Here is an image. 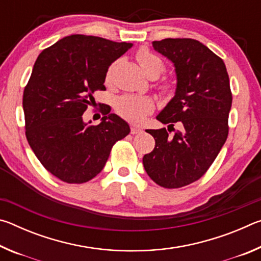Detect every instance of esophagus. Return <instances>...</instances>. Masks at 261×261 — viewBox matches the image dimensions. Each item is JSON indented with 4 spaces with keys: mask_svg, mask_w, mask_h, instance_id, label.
Instances as JSON below:
<instances>
[{
    "mask_svg": "<svg viewBox=\"0 0 261 261\" xmlns=\"http://www.w3.org/2000/svg\"><path fill=\"white\" fill-rule=\"evenodd\" d=\"M143 131L140 129L139 126H136V125H131V134L132 135H137V134H140V132Z\"/></svg>",
    "mask_w": 261,
    "mask_h": 261,
    "instance_id": "1",
    "label": "esophagus"
}]
</instances>
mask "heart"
Wrapping results in <instances>:
<instances>
[{
	"instance_id": "heart-1",
	"label": "heart",
	"mask_w": 261,
	"mask_h": 261,
	"mask_svg": "<svg viewBox=\"0 0 261 261\" xmlns=\"http://www.w3.org/2000/svg\"><path fill=\"white\" fill-rule=\"evenodd\" d=\"M136 59L138 61L141 69L147 74L149 78L159 77L161 72L165 70L163 61L158 55L153 54L146 48H141L137 53ZM109 74H107V79H109ZM154 105L153 101L149 98L137 95H123L118 98L115 102V110L116 113L131 122H139L153 110Z\"/></svg>"
}]
</instances>
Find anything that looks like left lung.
<instances>
[{
	"label": "left lung",
	"instance_id": "8db88e82",
	"mask_svg": "<svg viewBox=\"0 0 261 261\" xmlns=\"http://www.w3.org/2000/svg\"><path fill=\"white\" fill-rule=\"evenodd\" d=\"M153 48L173 62L177 85L156 120L181 130L170 137L166 127L146 130L155 147L143 158L147 175L160 187H185L204 175L228 137L232 95L223 61L194 39H163Z\"/></svg>",
	"mask_w": 261,
	"mask_h": 261
}]
</instances>
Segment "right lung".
<instances>
[{
	"label": "right lung",
	"instance_id": "add662e5",
	"mask_svg": "<svg viewBox=\"0 0 261 261\" xmlns=\"http://www.w3.org/2000/svg\"><path fill=\"white\" fill-rule=\"evenodd\" d=\"M132 47L93 35L72 34L40 53L23 94L26 138L41 165L63 182L95 177L113 145L130 126L109 106L98 125L83 121L95 91H103L114 61ZM91 123V121L88 122Z\"/></svg>",
	"mask_w": 261,
	"mask_h": 261
}]
</instances>
